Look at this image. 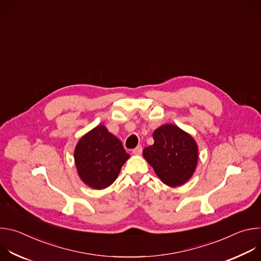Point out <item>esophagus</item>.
<instances>
[{
	"label": "esophagus",
	"mask_w": 261,
	"mask_h": 261,
	"mask_svg": "<svg viewBox=\"0 0 261 261\" xmlns=\"http://www.w3.org/2000/svg\"><path fill=\"white\" fill-rule=\"evenodd\" d=\"M142 153V146L141 145H138L136 146L134 150H133V154L134 155H140Z\"/></svg>",
	"instance_id": "obj_1"
}]
</instances>
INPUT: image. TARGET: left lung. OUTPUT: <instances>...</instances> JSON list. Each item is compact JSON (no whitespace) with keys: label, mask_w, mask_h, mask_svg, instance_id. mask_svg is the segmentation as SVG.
<instances>
[{"label":"left lung","mask_w":261,"mask_h":261,"mask_svg":"<svg viewBox=\"0 0 261 261\" xmlns=\"http://www.w3.org/2000/svg\"><path fill=\"white\" fill-rule=\"evenodd\" d=\"M153 137L154 144L145 147L142 155L158 177L169 187L187 182L198 161V147L194 138L172 124L156 129Z\"/></svg>","instance_id":"left-lung-1"}]
</instances>
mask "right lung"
Returning a JSON list of instances; mask_svg holds the SVG:
<instances>
[{
    "label": "right lung",
    "instance_id": "obj_1",
    "mask_svg": "<svg viewBox=\"0 0 261 261\" xmlns=\"http://www.w3.org/2000/svg\"><path fill=\"white\" fill-rule=\"evenodd\" d=\"M121 140L99 125L85 134L74 150V160L82 180L97 190L113 184L129 159Z\"/></svg>",
    "mask_w": 261,
    "mask_h": 261
}]
</instances>
